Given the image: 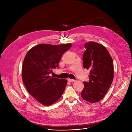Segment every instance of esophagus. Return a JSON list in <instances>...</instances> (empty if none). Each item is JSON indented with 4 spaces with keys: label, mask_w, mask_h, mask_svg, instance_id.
I'll return each mask as SVG.
<instances>
[{
    "label": "esophagus",
    "mask_w": 132,
    "mask_h": 132,
    "mask_svg": "<svg viewBox=\"0 0 132 132\" xmlns=\"http://www.w3.org/2000/svg\"><path fill=\"white\" fill-rule=\"evenodd\" d=\"M68 81L70 82H75L76 80H73V79H68Z\"/></svg>",
    "instance_id": "34e87169"
}]
</instances>
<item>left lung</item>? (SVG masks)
Returning a JSON list of instances; mask_svg holds the SVG:
<instances>
[{"instance_id":"obj_1","label":"left lung","mask_w":132,"mask_h":132,"mask_svg":"<svg viewBox=\"0 0 132 132\" xmlns=\"http://www.w3.org/2000/svg\"><path fill=\"white\" fill-rule=\"evenodd\" d=\"M85 48L83 65L90 70V80L84 82L81 96L87 102L95 103L105 97L113 81V60L106 48L97 42L89 41L85 43Z\"/></svg>"}]
</instances>
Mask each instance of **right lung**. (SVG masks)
Masks as SVG:
<instances>
[{
    "label": "right lung",
    "instance_id": "obj_1",
    "mask_svg": "<svg viewBox=\"0 0 132 132\" xmlns=\"http://www.w3.org/2000/svg\"><path fill=\"white\" fill-rule=\"evenodd\" d=\"M71 43L39 44L28 51L22 66V79L27 91L42 105L50 106L61 98L67 80L51 77Z\"/></svg>",
    "mask_w": 132,
    "mask_h": 132
}]
</instances>
